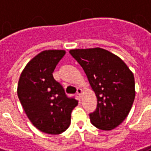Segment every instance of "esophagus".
<instances>
[{
  "instance_id": "34e87169",
  "label": "esophagus",
  "mask_w": 151,
  "mask_h": 151,
  "mask_svg": "<svg viewBox=\"0 0 151 151\" xmlns=\"http://www.w3.org/2000/svg\"><path fill=\"white\" fill-rule=\"evenodd\" d=\"M77 95H78L79 97L81 96V95H82V89H81V88H78V89H77Z\"/></svg>"
}]
</instances>
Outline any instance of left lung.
Returning a JSON list of instances; mask_svg holds the SVG:
<instances>
[{"label": "left lung", "mask_w": 151, "mask_h": 151, "mask_svg": "<svg viewBox=\"0 0 151 151\" xmlns=\"http://www.w3.org/2000/svg\"><path fill=\"white\" fill-rule=\"evenodd\" d=\"M70 53L87 75L96 93L97 107L89 114L92 124L112 130L129 114L135 99L134 75L124 61L103 48L72 49Z\"/></svg>", "instance_id": "1"}]
</instances>
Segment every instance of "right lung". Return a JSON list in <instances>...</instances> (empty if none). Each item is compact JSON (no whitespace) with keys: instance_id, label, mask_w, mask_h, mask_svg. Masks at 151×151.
I'll use <instances>...</instances> for the list:
<instances>
[{"instance_id":"right-lung-1","label":"right lung","mask_w":151,"mask_h":151,"mask_svg":"<svg viewBox=\"0 0 151 151\" xmlns=\"http://www.w3.org/2000/svg\"><path fill=\"white\" fill-rule=\"evenodd\" d=\"M65 54L64 50L41 52L27 64L18 83V97L26 114L45 133L57 135L66 131L71 112L78 103L74 98L66 96L52 75Z\"/></svg>"}]
</instances>
